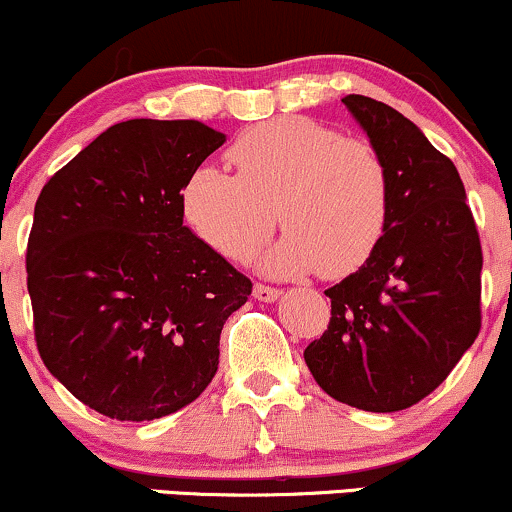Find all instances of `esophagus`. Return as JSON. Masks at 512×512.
Returning <instances> with one entry per match:
<instances>
[{
  "label": "esophagus",
  "instance_id": "1",
  "mask_svg": "<svg viewBox=\"0 0 512 512\" xmlns=\"http://www.w3.org/2000/svg\"><path fill=\"white\" fill-rule=\"evenodd\" d=\"M252 296H255L257 301H262V303H274L276 298L281 296V291L279 289H272V286L257 284L255 289H252Z\"/></svg>",
  "mask_w": 512,
  "mask_h": 512
}]
</instances>
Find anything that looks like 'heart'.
<instances>
[{"instance_id": "1", "label": "heart", "mask_w": 512, "mask_h": 512, "mask_svg": "<svg viewBox=\"0 0 512 512\" xmlns=\"http://www.w3.org/2000/svg\"><path fill=\"white\" fill-rule=\"evenodd\" d=\"M226 158L236 175L199 166L180 192L190 231L226 260H248L274 231L276 211L289 231L260 260L269 276H344L378 248L390 178L368 142L308 117H276L245 129Z\"/></svg>"}]
</instances>
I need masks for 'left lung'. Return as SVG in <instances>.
I'll use <instances>...</instances> for the list:
<instances>
[{"label": "left lung", "instance_id": "left-lung-1", "mask_svg": "<svg viewBox=\"0 0 512 512\" xmlns=\"http://www.w3.org/2000/svg\"><path fill=\"white\" fill-rule=\"evenodd\" d=\"M390 178L378 248L325 291L332 317L308 344L315 383L349 407L399 411L457 366L481 327V245L460 173L414 122L366 96L342 98Z\"/></svg>", "mask_w": 512, "mask_h": 512}]
</instances>
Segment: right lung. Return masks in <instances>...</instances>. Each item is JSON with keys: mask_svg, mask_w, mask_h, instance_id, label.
Segmentation results:
<instances>
[{"mask_svg": "<svg viewBox=\"0 0 512 512\" xmlns=\"http://www.w3.org/2000/svg\"><path fill=\"white\" fill-rule=\"evenodd\" d=\"M226 142L197 120H127L48 180L26 272L43 363L117 421H154L202 395L228 315L252 284L182 226L185 180Z\"/></svg>", "mask_w": 512, "mask_h": 512, "instance_id": "right-lung-1", "label": "right lung"}]
</instances>
